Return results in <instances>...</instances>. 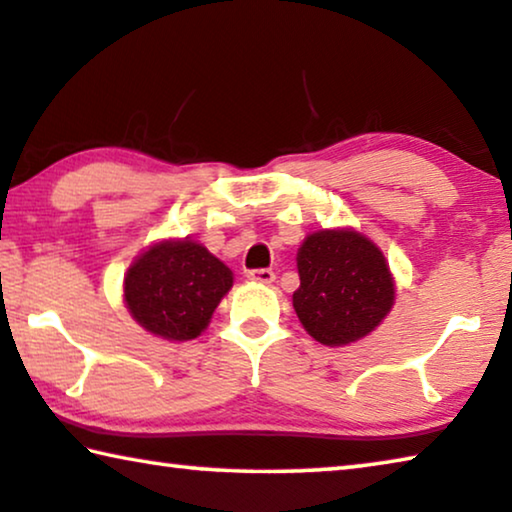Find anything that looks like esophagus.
<instances>
[{
    "label": "esophagus",
    "mask_w": 512,
    "mask_h": 512,
    "mask_svg": "<svg viewBox=\"0 0 512 512\" xmlns=\"http://www.w3.org/2000/svg\"><path fill=\"white\" fill-rule=\"evenodd\" d=\"M247 279L256 283H272L274 272L267 270V267H263V270H247Z\"/></svg>",
    "instance_id": "obj_1"
}]
</instances>
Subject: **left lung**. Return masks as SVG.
Wrapping results in <instances>:
<instances>
[{
  "instance_id": "1",
  "label": "left lung",
  "mask_w": 512,
  "mask_h": 512,
  "mask_svg": "<svg viewBox=\"0 0 512 512\" xmlns=\"http://www.w3.org/2000/svg\"><path fill=\"white\" fill-rule=\"evenodd\" d=\"M297 272V318L306 332L329 348L371 334L387 318L396 297L387 258L355 229H322L306 235L297 251Z\"/></svg>"
}]
</instances>
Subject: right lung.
I'll return each mask as SVG.
<instances>
[{
	"label": "right lung",
	"instance_id": "right-lung-1",
	"mask_svg": "<svg viewBox=\"0 0 512 512\" xmlns=\"http://www.w3.org/2000/svg\"><path fill=\"white\" fill-rule=\"evenodd\" d=\"M233 286V272L194 242L162 240L128 267L123 300L141 327L164 341H192Z\"/></svg>",
	"mask_w": 512,
	"mask_h": 512
}]
</instances>
